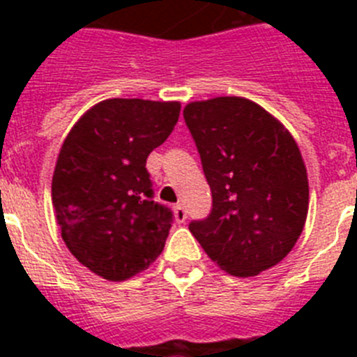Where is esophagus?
Returning <instances> with one entry per match:
<instances>
[{
    "label": "esophagus",
    "mask_w": 357,
    "mask_h": 357,
    "mask_svg": "<svg viewBox=\"0 0 357 357\" xmlns=\"http://www.w3.org/2000/svg\"><path fill=\"white\" fill-rule=\"evenodd\" d=\"M173 214H175L176 223H184L185 218H188V211H185L184 206H181V204L173 207Z\"/></svg>",
    "instance_id": "esophagus-1"
}]
</instances>
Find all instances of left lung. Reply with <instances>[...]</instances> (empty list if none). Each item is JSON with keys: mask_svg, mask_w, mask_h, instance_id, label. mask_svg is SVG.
Segmentation results:
<instances>
[{"mask_svg": "<svg viewBox=\"0 0 357 357\" xmlns=\"http://www.w3.org/2000/svg\"><path fill=\"white\" fill-rule=\"evenodd\" d=\"M213 211L189 225L216 266L254 277L284 259L309 209L307 169L288 128L252 100L218 96L184 107Z\"/></svg>", "mask_w": 357, "mask_h": 357, "instance_id": "8db88e82", "label": "left lung"}]
</instances>
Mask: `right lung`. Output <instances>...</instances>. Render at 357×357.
<instances>
[{
	"label": "right lung",
	"instance_id": "add662e5",
	"mask_svg": "<svg viewBox=\"0 0 357 357\" xmlns=\"http://www.w3.org/2000/svg\"><path fill=\"white\" fill-rule=\"evenodd\" d=\"M178 116L181 102L110 98L85 110L66 135L53 211L69 252L103 279H130L162 252L172 213L151 200L146 159Z\"/></svg>",
	"mask_w": 357,
	"mask_h": 357
}]
</instances>
